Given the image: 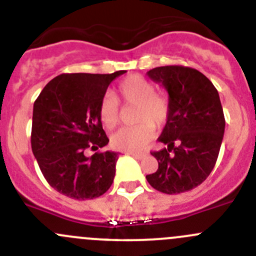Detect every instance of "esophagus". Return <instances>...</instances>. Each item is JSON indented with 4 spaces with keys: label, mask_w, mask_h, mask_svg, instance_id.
Returning <instances> with one entry per match:
<instances>
[{
    "label": "esophagus",
    "mask_w": 256,
    "mask_h": 256,
    "mask_svg": "<svg viewBox=\"0 0 256 256\" xmlns=\"http://www.w3.org/2000/svg\"><path fill=\"white\" fill-rule=\"evenodd\" d=\"M128 154L132 157H135V158H144V157H146V154H142V152H128Z\"/></svg>",
    "instance_id": "obj_1"
}]
</instances>
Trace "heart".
<instances>
[{
  "label": "heart",
  "instance_id": "b5f03b06",
  "mask_svg": "<svg viewBox=\"0 0 256 256\" xmlns=\"http://www.w3.org/2000/svg\"><path fill=\"white\" fill-rule=\"evenodd\" d=\"M151 80L140 74H131L118 82V100L124 105L135 106L132 128H122L112 136L114 148L120 151H138L154 138V128H160L167 122L171 102L166 92H154ZM115 98L105 95L99 104V118L102 125L112 130L120 120V109Z\"/></svg>",
  "mask_w": 256,
  "mask_h": 256
}]
</instances>
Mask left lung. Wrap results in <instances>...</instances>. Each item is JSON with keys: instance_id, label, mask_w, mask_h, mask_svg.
<instances>
[{"instance_id": "8db88e82", "label": "left lung", "mask_w": 256, "mask_h": 256, "mask_svg": "<svg viewBox=\"0 0 256 256\" xmlns=\"http://www.w3.org/2000/svg\"><path fill=\"white\" fill-rule=\"evenodd\" d=\"M168 92L171 112L158 138L167 147L151 152L158 170L146 180L154 190L178 194L204 182L216 166L226 118L219 94L204 74L183 66L147 72Z\"/></svg>"}]
</instances>
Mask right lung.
Listing matches in <instances>:
<instances>
[{
	"instance_id": "obj_1",
	"label": "right lung",
	"mask_w": 256,
	"mask_h": 256,
	"mask_svg": "<svg viewBox=\"0 0 256 256\" xmlns=\"http://www.w3.org/2000/svg\"><path fill=\"white\" fill-rule=\"evenodd\" d=\"M112 74L72 73L52 79L33 105L30 144L43 176L62 194L78 200L104 194L115 177L116 152L98 151L109 142L99 104ZM88 149L96 150L86 156Z\"/></svg>"
}]
</instances>
